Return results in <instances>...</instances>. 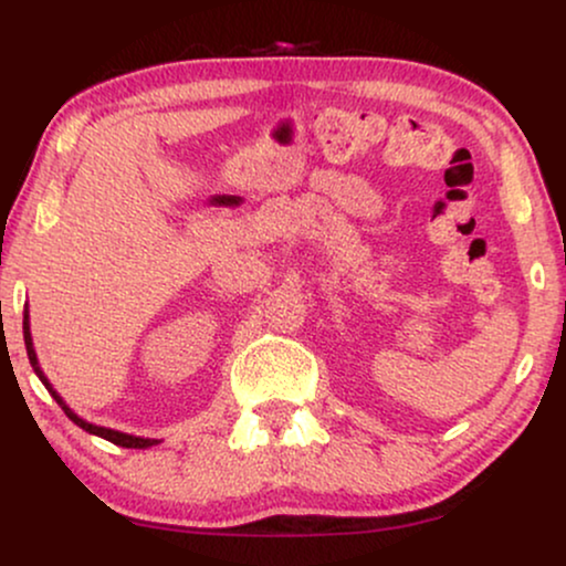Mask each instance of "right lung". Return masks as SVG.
<instances>
[{"label":"right lung","mask_w":566,"mask_h":566,"mask_svg":"<svg viewBox=\"0 0 566 566\" xmlns=\"http://www.w3.org/2000/svg\"><path fill=\"white\" fill-rule=\"evenodd\" d=\"M23 340H25V350H29V361H31V367H34V373L39 375V380H42L44 386H48V391L53 394V399L57 401V405H61L63 412H66L69 418L74 420L76 426L84 428V431H87V433H95V437H101V439L112 441V444H116V447H127V450H146V447H154V444H159L157 439H143V437H133V433H122V431H114V428H103V426L87 423V420H82L80 415L74 412V409H69L66 401H63L61 396H57L55 388L50 386V380L44 378L42 367H39V361H36V350H34V343H31V329H29V308L23 311Z\"/></svg>","instance_id":"1"}]
</instances>
